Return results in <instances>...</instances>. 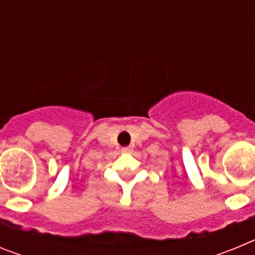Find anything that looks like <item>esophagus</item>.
Returning <instances> with one entry per match:
<instances>
[{
  "label": "esophagus",
  "mask_w": 255,
  "mask_h": 255,
  "mask_svg": "<svg viewBox=\"0 0 255 255\" xmlns=\"http://www.w3.org/2000/svg\"><path fill=\"white\" fill-rule=\"evenodd\" d=\"M121 150H123L124 153H131L132 152V147H131V145H129V147H124Z\"/></svg>",
  "instance_id": "34e87169"
}]
</instances>
